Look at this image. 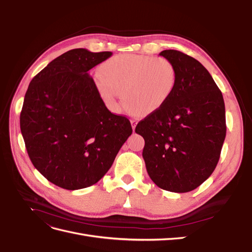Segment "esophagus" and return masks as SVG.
Instances as JSON below:
<instances>
[{
	"label": "esophagus",
	"mask_w": 252,
	"mask_h": 252,
	"mask_svg": "<svg viewBox=\"0 0 252 252\" xmlns=\"http://www.w3.org/2000/svg\"><path fill=\"white\" fill-rule=\"evenodd\" d=\"M130 123H131V126H132V130L134 131L135 130V126H136V124H138V122H136L135 120H131Z\"/></svg>",
	"instance_id": "1"
}]
</instances>
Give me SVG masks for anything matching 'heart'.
<instances>
[{"instance_id": "b5f03b06", "label": "heart", "mask_w": 252, "mask_h": 252, "mask_svg": "<svg viewBox=\"0 0 252 252\" xmlns=\"http://www.w3.org/2000/svg\"><path fill=\"white\" fill-rule=\"evenodd\" d=\"M94 82L110 109H120L123 93L127 110L149 116L162 109L171 98L177 87L178 71L171 61L165 58L119 55L106 61Z\"/></svg>"}]
</instances>
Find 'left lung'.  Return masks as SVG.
Listing matches in <instances>:
<instances>
[{"label":"left lung","mask_w":252,"mask_h":252,"mask_svg":"<svg viewBox=\"0 0 252 252\" xmlns=\"http://www.w3.org/2000/svg\"><path fill=\"white\" fill-rule=\"evenodd\" d=\"M178 71L174 93L162 109L135 127L145 140L143 158L150 179L171 192H188L207 180L226 136L223 94L199 61L163 50Z\"/></svg>","instance_id":"obj_1"}]
</instances>
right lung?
I'll return each instance as SVG.
<instances>
[{
    "label": "right lung",
    "instance_id": "right-lung-1",
    "mask_svg": "<svg viewBox=\"0 0 252 252\" xmlns=\"http://www.w3.org/2000/svg\"><path fill=\"white\" fill-rule=\"evenodd\" d=\"M110 51L72 49L30 82L20 126L28 156L52 184L86 188L106 174L132 133L126 117L111 113L88 71Z\"/></svg>",
    "mask_w": 252,
    "mask_h": 252
}]
</instances>
